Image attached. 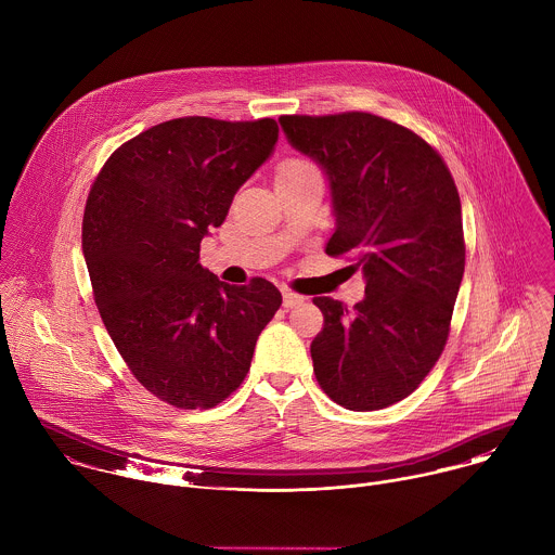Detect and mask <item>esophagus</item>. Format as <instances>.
I'll return each mask as SVG.
<instances>
[{
  "label": "esophagus",
  "instance_id": "obj_1",
  "mask_svg": "<svg viewBox=\"0 0 555 555\" xmlns=\"http://www.w3.org/2000/svg\"><path fill=\"white\" fill-rule=\"evenodd\" d=\"M302 302H305L302 296H298V294H294V292H283V307H285V309H294V307H298V305H302Z\"/></svg>",
  "mask_w": 555,
  "mask_h": 555
}]
</instances>
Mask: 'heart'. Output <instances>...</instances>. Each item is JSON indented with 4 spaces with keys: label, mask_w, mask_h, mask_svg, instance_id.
I'll list each match as a JSON object with an SVG mask.
<instances>
[{
    "label": "heart",
    "mask_w": 555,
    "mask_h": 555,
    "mask_svg": "<svg viewBox=\"0 0 555 555\" xmlns=\"http://www.w3.org/2000/svg\"><path fill=\"white\" fill-rule=\"evenodd\" d=\"M318 173V167L305 158H287L281 163L276 180H292V178H305Z\"/></svg>",
    "instance_id": "b5f03b06"
}]
</instances>
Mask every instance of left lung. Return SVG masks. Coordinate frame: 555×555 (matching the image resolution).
<instances>
[{"label": "left lung", "instance_id": "1", "mask_svg": "<svg viewBox=\"0 0 555 555\" xmlns=\"http://www.w3.org/2000/svg\"><path fill=\"white\" fill-rule=\"evenodd\" d=\"M279 121L331 182L336 222L326 253L347 255L366 283L353 309L313 300L324 313L311 343L315 377L345 410L388 408L421 386L448 338L465 268L454 180L423 137L379 115Z\"/></svg>", "mask_w": 555, "mask_h": 555}]
</instances>
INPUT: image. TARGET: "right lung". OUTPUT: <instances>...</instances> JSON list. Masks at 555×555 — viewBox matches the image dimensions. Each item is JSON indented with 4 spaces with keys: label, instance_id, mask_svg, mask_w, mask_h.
<instances>
[{
    "label": "right lung",
    "instance_id": "right-lung-1",
    "mask_svg": "<svg viewBox=\"0 0 555 555\" xmlns=\"http://www.w3.org/2000/svg\"><path fill=\"white\" fill-rule=\"evenodd\" d=\"M276 141L272 117H178L117 147L92 184L83 255L96 307L130 373L169 405L224 401L283 302L266 279L227 285L199 263L202 240Z\"/></svg>",
    "mask_w": 555,
    "mask_h": 555
}]
</instances>
